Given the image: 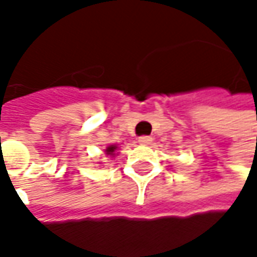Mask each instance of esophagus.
Segmentation results:
<instances>
[{
  "instance_id": "esophagus-1",
  "label": "esophagus",
  "mask_w": 257,
  "mask_h": 257,
  "mask_svg": "<svg viewBox=\"0 0 257 257\" xmlns=\"http://www.w3.org/2000/svg\"><path fill=\"white\" fill-rule=\"evenodd\" d=\"M138 142H139L140 145H150L151 142H153V138H150V136H140Z\"/></svg>"
}]
</instances>
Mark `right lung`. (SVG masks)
I'll return each mask as SVG.
<instances>
[{
	"label": "right lung",
	"mask_w": 257,
	"mask_h": 257,
	"mask_svg": "<svg viewBox=\"0 0 257 257\" xmlns=\"http://www.w3.org/2000/svg\"><path fill=\"white\" fill-rule=\"evenodd\" d=\"M117 150V146L115 145H111V146H108L106 149V154H108V156H114V151Z\"/></svg>",
	"instance_id": "obj_1"
}]
</instances>
